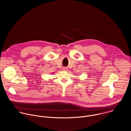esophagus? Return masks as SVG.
Instances as JSON below:
<instances>
[{
  "label": "esophagus",
  "instance_id": "esophagus-1",
  "mask_svg": "<svg viewBox=\"0 0 131 131\" xmlns=\"http://www.w3.org/2000/svg\"><path fill=\"white\" fill-rule=\"evenodd\" d=\"M62 70L64 71H66L67 70V68H62Z\"/></svg>",
  "mask_w": 131,
  "mask_h": 131
}]
</instances>
